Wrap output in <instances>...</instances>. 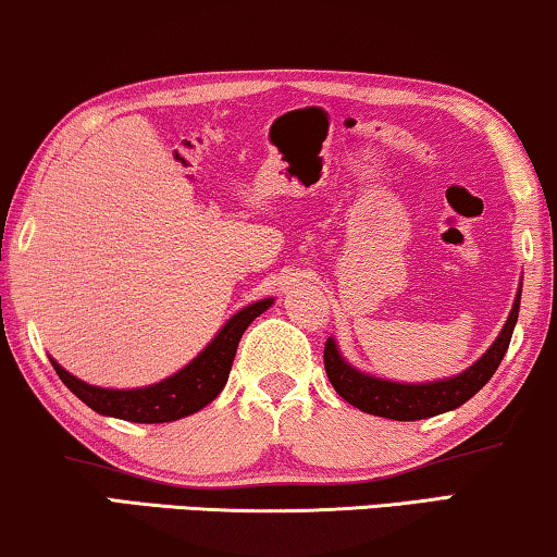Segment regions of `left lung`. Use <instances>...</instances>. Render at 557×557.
Returning <instances> with one entry per match:
<instances>
[{"instance_id": "left-lung-1", "label": "left lung", "mask_w": 557, "mask_h": 557, "mask_svg": "<svg viewBox=\"0 0 557 557\" xmlns=\"http://www.w3.org/2000/svg\"><path fill=\"white\" fill-rule=\"evenodd\" d=\"M520 292H517L515 307L509 311L507 324L502 326L499 337L486 349L482 360H476L469 370L451 380H438V383L425 385H406L391 383V380L370 377L364 372L355 370L352 364L342 360L334 339H326L324 345V370L334 391L345 398L349 406L364 410L370 416L393 418V421H421L446 410H454L467 403L471 395H476L490 383V377L497 372L502 357H505L509 339H512L517 314H520Z\"/></svg>"}]
</instances>
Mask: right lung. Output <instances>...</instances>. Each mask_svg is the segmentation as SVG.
<instances>
[{"mask_svg":"<svg viewBox=\"0 0 557 557\" xmlns=\"http://www.w3.org/2000/svg\"><path fill=\"white\" fill-rule=\"evenodd\" d=\"M271 304L273 299H263L238 311L185 370H180L177 375L166 377L157 385L139 387V391H111V387L106 391V387L88 385L60 368L55 360L50 362L58 377L71 387V393L78 395L96 413L113 416L132 423H170L177 421V418L197 413V410L218 398L227 383V375H231L233 357L243 332Z\"/></svg>","mask_w":557,"mask_h":557,"instance_id":"obj_1","label":"right lung"}]
</instances>
